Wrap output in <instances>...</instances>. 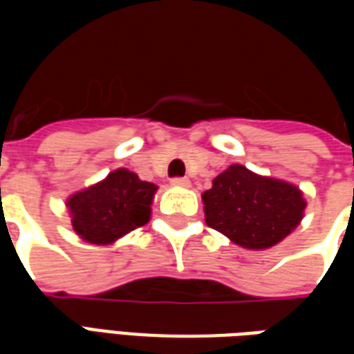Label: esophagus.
Here are the masks:
<instances>
[{"label": "esophagus", "mask_w": 354, "mask_h": 354, "mask_svg": "<svg viewBox=\"0 0 354 354\" xmlns=\"http://www.w3.org/2000/svg\"><path fill=\"white\" fill-rule=\"evenodd\" d=\"M170 184L172 185H178V187H189V178H172L170 180Z\"/></svg>", "instance_id": "1"}]
</instances>
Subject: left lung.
Returning <instances> with one entry per match:
<instances>
[{
	"instance_id": "obj_1",
	"label": "left lung",
	"mask_w": 354,
	"mask_h": 354,
	"mask_svg": "<svg viewBox=\"0 0 354 354\" xmlns=\"http://www.w3.org/2000/svg\"><path fill=\"white\" fill-rule=\"evenodd\" d=\"M205 222L235 245L261 250L281 243L301 222L305 201L296 185L231 165L203 193Z\"/></svg>"
}]
</instances>
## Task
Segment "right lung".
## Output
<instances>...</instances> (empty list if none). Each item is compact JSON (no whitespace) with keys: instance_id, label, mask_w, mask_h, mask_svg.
Segmentation results:
<instances>
[{"instance_id":"1","label":"right lung","mask_w":354,"mask_h":354,"mask_svg":"<svg viewBox=\"0 0 354 354\" xmlns=\"http://www.w3.org/2000/svg\"><path fill=\"white\" fill-rule=\"evenodd\" d=\"M155 189L157 185L142 182L131 170H115L100 184L70 197L73 230L87 243L109 245L149 222Z\"/></svg>"}]
</instances>
